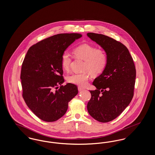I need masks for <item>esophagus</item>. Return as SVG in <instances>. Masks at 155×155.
I'll return each instance as SVG.
<instances>
[{
	"label": "esophagus",
	"instance_id": "34e87169",
	"mask_svg": "<svg viewBox=\"0 0 155 155\" xmlns=\"http://www.w3.org/2000/svg\"><path fill=\"white\" fill-rule=\"evenodd\" d=\"M78 91H81L84 90V89L83 88H82L81 87H78Z\"/></svg>",
	"mask_w": 155,
	"mask_h": 155
}]
</instances>
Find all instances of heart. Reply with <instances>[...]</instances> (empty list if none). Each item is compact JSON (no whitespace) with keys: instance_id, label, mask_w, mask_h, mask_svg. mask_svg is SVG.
Masks as SVG:
<instances>
[{"instance_id":"1","label":"heart","mask_w":155,"mask_h":155,"mask_svg":"<svg viewBox=\"0 0 155 155\" xmlns=\"http://www.w3.org/2000/svg\"><path fill=\"white\" fill-rule=\"evenodd\" d=\"M73 54L76 58L85 61L83 71L89 72L93 75L101 74L107 64V56L103 50L96 48L92 45L83 44L75 47ZM72 56L68 52L63 53L61 58V65L63 70L68 71L70 68ZM88 73H74L67 77V81L75 85L84 87L88 81Z\"/></svg>"}]
</instances>
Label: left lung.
<instances>
[{
    "label": "left lung",
    "mask_w": 155,
    "mask_h": 155,
    "mask_svg": "<svg viewBox=\"0 0 155 155\" xmlns=\"http://www.w3.org/2000/svg\"><path fill=\"white\" fill-rule=\"evenodd\" d=\"M87 36L99 45L107 56L103 73L93 82L96 88L89 91V114L97 121L107 123L117 117L131 102L136 69L128 49L116 40L102 34L89 32Z\"/></svg>",
    "instance_id": "obj_1"
}]
</instances>
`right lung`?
<instances>
[{"mask_svg":"<svg viewBox=\"0 0 155 155\" xmlns=\"http://www.w3.org/2000/svg\"><path fill=\"white\" fill-rule=\"evenodd\" d=\"M80 34H59L31 46L22 62L20 78L22 96L38 118L47 122L64 115L68 102L78 94L73 84L62 85L64 80L61 58ZM60 88H58V86Z\"/></svg>","mask_w":155,"mask_h":155,"instance_id":"1","label":"right lung"}]
</instances>
